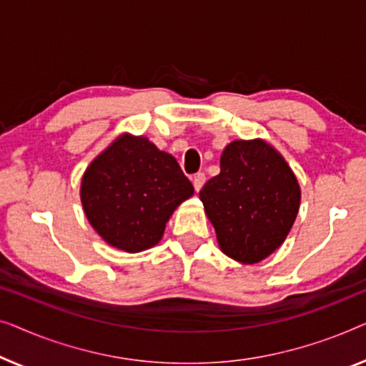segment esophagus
<instances>
[{
  "instance_id": "obj_1",
  "label": "esophagus",
  "mask_w": 366,
  "mask_h": 366,
  "mask_svg": "<svg viewBox=\"0 0 366 366\" xmlns=\"http://www.w3.org/2000/svg\"><path fill=\"white\" fill-rule=\"evenodd\" d=\"M192 184H194L195 192H199V190L202 189V185L205 184V174L204 172L194 174V176H192Z\"/></svg>"
}]
</instances>
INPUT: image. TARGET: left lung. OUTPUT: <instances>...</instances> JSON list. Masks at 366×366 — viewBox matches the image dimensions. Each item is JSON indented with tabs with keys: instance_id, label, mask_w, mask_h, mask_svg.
<instances>
[{
	"instance_id": "8db88e82",
	"label": "left lung",
	"mask_w": 366,
	"mask_h": 366,
	"mask_svg": "<svg viewBox=\"0 0 366 366\" xmlns=\"http://www.w3.org/2000/svg\"><path fill=\"white\" fill-rule=\"evenodd\" d=\"M220 250L240 264H259L284 244L298 209L300 185L284 156L264 139L232 141L220 174L199 192Z\"/></svg>"
}]
</instances>
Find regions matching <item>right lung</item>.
<instances>
[{"mask_svg":"<svg viewBox=\"0 0 366 366\" xmlns=\"http://www.w3.org/2000/svg\"><path fill=\"white\" fill-rule=\"evenodd\" d=\"M86 219L106 244L136 254L161 242L179 205L194 195L176 157L144 136L116 137L81 181Z\"/></svg>","mask_w":366,"mask_h":366,"instance_id":"right-lung-1","label":"right lung"}]
</instances>
